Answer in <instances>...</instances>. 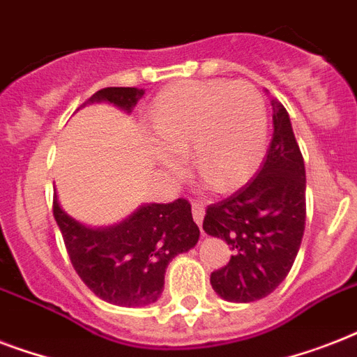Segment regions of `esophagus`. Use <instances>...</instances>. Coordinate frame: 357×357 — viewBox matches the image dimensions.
<instances>
[{"mask_svg":"<svg viewBox=\"0 0 357 357\" xmlns=\"http://www.w3.org/2000/svg\"><path fill=\"white\" fill-rule=\"evenodd\" d=\"M204 215H206V207L200 202H192V218L198 226H202L204 222Z\"/></svg>","mask_w":357,"mask_h":357,"instance_id":"esophagus-1","label":"esophagus"}]
</instances>
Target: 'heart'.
<instances>
[{
	"instance_id": "1",
	"label": "heart",
	"mask_w": 357,
	"mask_h": 357,
	"mask_svg": "<svg viewBox=\"0 0 357 357\" xmlns=\"http://www.w3.org/2000/svg\"><path fill=\"white\" fill-rule=\"evenodd\" d=\"M150 129L151 155L165 172H183L190 146L196 170L226 190L255 172L268 119L265 100L248 81H179L157 94Z\"/></svg>"
}]
</instances>
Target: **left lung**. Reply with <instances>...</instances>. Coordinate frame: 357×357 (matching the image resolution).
I'll return each instance as SVG.
<instances>
[{
    "label": "left lung",
    "instance_id": "left-lung-1",
    "mask_svg": "<svg viewBox=\"0 0 357 357\" xmlns=\"http://www.w3.org/2000/svg\"><path fill=\"white\" fill-rule=\"evenodd\" d=\"M274 135L261 170L243 189L207 207L204 229L226 241L234 255L211 274L228 302L271 294L291 271L305 228V168L289 113L272 100Z\"/></svg>",
    "mask_w": 357,
    "mask_h": 357
}]
</instances>
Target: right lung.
I'll return each mask as SVG.
<instances>
[{
  "instance_id": "add662e5",
  "label": "right lung",
  "mask_w": 357,
  "mask_h": 357,
  "mask_svg": "<svg viewBox=\"0 0 357 357\" xmlns=\"http://www.w3.org/2000/svg\"><path fill=\"white\" fill-rule=\"evenodd\" d=\"M142 94L144 91L135 86H107L86 103H113L131 113ZM53 217L86 287L109 304L123 307L153 304L165 287L168 263L195 248L200 238L190 204L183 198L146 204L114 226L91 228L70 217L55 195Z\"/></svg>"
}]
</instances>
